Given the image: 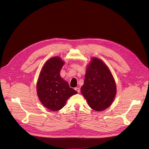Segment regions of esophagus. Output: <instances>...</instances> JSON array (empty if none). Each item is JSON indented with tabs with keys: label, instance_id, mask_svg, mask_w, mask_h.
<instances>
[{
	"label": "esophagus",
	"instance_id": "1",
	"mask_svg": "<svg viewBox=\"0 0 149 149\" xmlns=\"http://www.w3.org/2000/svg\"><path fill=\"white\" fill-rule=\"evenodd\" d=\"M75 90L78 93H79V92H80V89H79V88L77 87V88H75Z\"/></svg>",
	"mask_w": 149,
	"mask_h": 149
}]
</instances>
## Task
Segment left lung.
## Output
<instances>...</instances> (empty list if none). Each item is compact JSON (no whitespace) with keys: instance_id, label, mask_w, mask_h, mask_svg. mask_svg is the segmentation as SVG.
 <instances>
[{"instance_id":"1","label":"left lung","mask_w":149,"mask_h":149,"mask_svg":"<svg viewBox=\"0 0 149 149\" xmlns=\"http://www.w3.org/2000/svg\"><path fill=\"white\" fill-rule=\"evenodd\" d=\"M81 92L90 107L97 111L107 109L113 102L117 93L116 81L107 65L100 59L91 58Z\"/></svg>"}]
</instances>
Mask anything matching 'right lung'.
Wrapping results in <instances>:
<instances>
[{
    "mask_svg": "<svg viewBox=\"0 0 149 149\" xmlns=\"http://www.w3.org/2000/svg\"><path fill=\"white\" fill-rule=\"evenodd\" d=\"M64 63L59 56L49 59L42 68L36 83L39 100L45 107L51 111L62 109L67 100L77 94V91L70 88L68 82L60 75Z\"/></svg>",
    "mask_w": 149,
    "mask_h": 149,
    "instance_id": "right-lung-1",
    "label": "right lung"
}]
</instances>
